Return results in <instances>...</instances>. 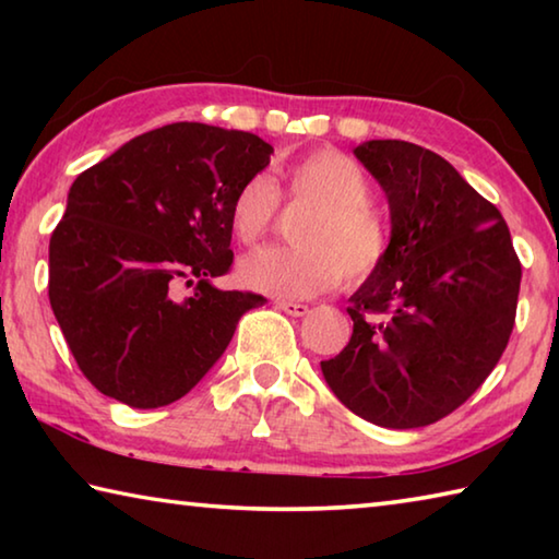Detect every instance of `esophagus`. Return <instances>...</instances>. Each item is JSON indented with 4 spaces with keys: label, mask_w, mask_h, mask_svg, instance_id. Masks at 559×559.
Wrapping results in <instances>:
<instances>
[{
    "label": "esophagus",
    "mask_w": 559,
    "mask_h": 559,
    "mask_svg": "<svg viewBox=\"0 0 559 559\" xmlns=\"http://www.w3.org/2000/svg\"><path fill=\"white\" fill-rule=\"evenodd\" d=\"M276 308L283 310V313H288L293 318H302L308 313V306L306 302H293V300H278Z\"/></svg>",
    "instance_id": "34e87169"
}]
</instances>
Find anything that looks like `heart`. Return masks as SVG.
Wrapping results in <instances>:
<instances>
[{"label":"heart","instance_id":"obj_1","mask_svg":"<svg viewBox=\"0 0 559 559\" xmlns=\"http://www.w3.org/2000/svg\"><path fill=\"white\" fill-rule=\"evenodd\" d=\"M290 204L308 206L290 229V246L259 249L239 263L243 286L276 298H310L340 278L359 286L384 266L392 229L372 200L362 165L333 147L313 150L286 169ZM281 192L266 173L251 175L229 204V226L246 246L263 239L278 216Z\"/></svg>","mask_w":559,"mask_h":559}]
</instances>
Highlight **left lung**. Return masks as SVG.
<instances>
[{"label":"left lung","mask_w":559,"mask_h":559,"mask_svg":"<svg viewBox=\"0 0 559 559\" xmlns=\"http://www.w3.org/2000/svg\"><path fill=\"white\" fill-rule=\"evenodd\" d=\"M355 157L390 202L392 249L349 298V343L320 367L362 419L429 427L493 372L515 325L523 269L503 216L441 155L370 140Z\"/></svg>","instance_id":"1"}]
</instances>
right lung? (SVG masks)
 <instances>
[{"label": "right lung", "instance_id": "right-lung-1", "mask_svg": "<svg viewBox=\"0 0 559 559\" xmlns=\"http://www.w3.org/2000/svg\"><path fill=\"white\" fill-rule=\"evenodd\" d=\"M271 153L253 132L173 122L75 177L49 243V300L98 392L132 409L177 402L261 306L212 278L234 261L231 197Z\"/></svg>", "mask_w": 559, "mask_h": 559}]
</instances>
